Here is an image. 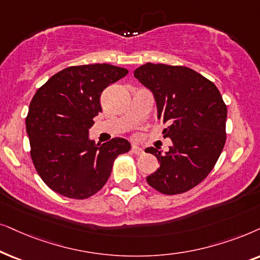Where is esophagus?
Returning <instances> with one entry per match:
<instances>
[{
    "mask_svg": "<svg viewBox=\"0 0 260 260\" xmlns=\"http://www.w3.org/2000/svg\"><path fill=\"white\" fill-rule=\"evenodd\" d=\"M132 152H133L134 154H143L144 150L140 146H138V145H133V146H132Z\"/></svg>",
    "mask_w": 260,
    "mask_h": 260,
    "instance_id": "esophagus-1",
    "label": "esophagus"
}]
</instances>
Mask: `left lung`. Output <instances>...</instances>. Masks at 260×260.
<instances>
[{"instance_id": "1", "label": "left lung", "mask_w": 260, "mask_h": 260, "mask_svg": "<svg viewBox=\"0 0 260 260\" xmlns=\"http://www.w3.org/2000/svg\"><path fill=\"white\" fill-rule=\"evenodd\" d=\"M134 77L153 94L158 119L169 124L162 134L172 141L165 154L145 150L159 162L146 181L165 195L188 191L209 175L223 150L227 106L215 84L192 69L146 63Z\"/></svg>"}]
</instances>
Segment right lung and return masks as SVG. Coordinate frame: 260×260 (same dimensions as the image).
I'll list each match as a JSON object with an SVG mask.
<instances>
[{
    "instance_id": "right-lung-1",
    "label": "right lung",
    "mask_w": 260,
    "mask_h": 260,
    "mask_svg": "<svg viewBox=\"0 0 260 260\" xmlns=\"http://www.w3.org/2000/svg\"><path fill=\"white\" fill-rule=\"evenodd\" d=\"M128 70L110 64L78 65L52 76L37 90L26 117L34 168L48 188L84 200L103 188L117 155L131 150L123 138L100 145L89 139L100 98Z\"/></svg>"
}]
</instances>
